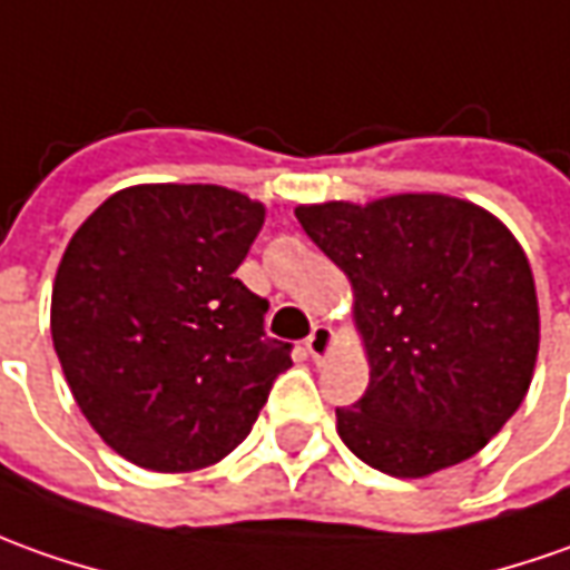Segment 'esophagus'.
I'll list each match as a JSON object with an SVG mask.
<instances>
[{"label": "esophagus", "mask_w": 570, "mask_h": 570, "mask_svg": "<svg viewBox=\"0 0 570 570\" xmlns=\"http://www.w3.org/2000/svg\"><path fill=\"white\" fill-rule=\"evenodd\" d=\"M332 342H335V332L332 326H313V332L304 338V347H307V354H311L313 361L320 364L326 354L332 351Z\"/></svg>", "instance_id": "1"}]
</instances>
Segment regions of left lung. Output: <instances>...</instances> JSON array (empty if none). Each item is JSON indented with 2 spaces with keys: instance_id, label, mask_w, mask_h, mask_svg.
<instances>
[{
  "instance_id": "8db88e82",
  "label": "left lung",
  "mask_w": 570,
  "mask_h": 570,
  "mask_svg": "<svg viewBox=\"0 0 570 570\" xmlns=\"http://www.w3.org/2000/svg\"><path fill=\"white\" fill-rule=\"evenodd\" d=\"M294 216L351 282L370 361L364 399L335 407L342 442L389 476L480 452L521 407L540 347L533 273L514 235L445 194Z\"/></svg>"
}]
</instances>
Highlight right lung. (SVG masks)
Masks as SVG:
<instances>
[{"instance_id":"add662e5","label":"right lung","mask_w":570,"mask_h":570,"mask_svg":"<svg viewBox=\"0 0 570 570\" xmlns=\"http://www.w3.org/2000/svg\"><path fill=\"white\" fill-rule=\"evenodd\" d=\"M263 216L228 187L137 185L68 240L52 345L83 417L137 468L223 461L292 366V345L263 332L269 301L235 278Z\"/></svg>"}]
</instances>
